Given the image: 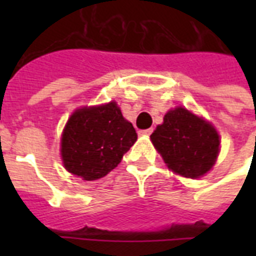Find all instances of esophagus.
I'll use <instances>...</instances> for the list:
<instances>
[{
    "label": "esophagus",
    "mask_w": 256,
    "mask_h": 256,
    "mask_svg": "<svg viewBox=\"0 0 256 256\" xmlns=\"http://www.w3.org/2000/svg\"><path fill=\"white\" fill-rule=\"evenodd\" d=\"M152 132V128H146V130H140V136H150Z\"/></svg>",
    "instance_id": "34e87169"
}]
</instances>
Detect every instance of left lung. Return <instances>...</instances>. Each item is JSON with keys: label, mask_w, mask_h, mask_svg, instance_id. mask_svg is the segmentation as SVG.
Segmentation results:
<instances>
[{"label": "left lung", "mask_w": 256, "mask_h": 256, "mask_svg": "<svg viewBox=\"0 0 256 256\" xmlns=\"http://www.w3.org/2000/svg\"><path fill=\"white\" fill-rule=\"evenodd\" d=\"M150 138L168 168L187 178H199L214 166L220 144L210 124L183 108L170 110Z\"/></svg>", "instance_id": "left-lung-1"}]
</instances>
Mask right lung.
Wrapping results in <instances>:
<instances>
[{
	"mask_svg": "<svg viewBox=\"0 0 256 256\" xmlns=\"http://www.w3.org/2000/svg\"><path fill=\"white\" fill-rule=\"evenodd\" d=\"M136 140V128L116 102L80 108L62 134V160L72 174L96 180L116 168Z\"/></svg>",
	"mask_w": 256,
	"mask_h": 256,
	"instance_id": "add662e5",
	"label": "right lung"
}]
</instances>
